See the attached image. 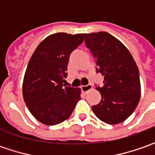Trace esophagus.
<instances>
[{
	"mask_svg": "<svg viewBox=\"0 0 155 155\" xmlns=\"http://www.w3.org/2000/svg\"><path fill=\"white\" fill-rule=\"evenodd\" d=\"M92 85L91 84H87V85H83V86H81V90H82V91L84 93H86L88 91H90L91 90H92Z\"/></svg>",
	"mask_w": 155,
	"mask_h": 155,
	"instance_id": "esophagus-1",
	"label": "esophagus"
}]
</instances>
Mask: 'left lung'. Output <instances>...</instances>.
Returning a JSON list of instances; mask_svg holds the SVG:
<instances>
[{
  "label": "left lung",
  "instance_id": "8db88e82",
  "mask_svg": "<svg viewBox=\"0 0 155 155\" xmlns=\"http://www.w3.org/2000/svg\"><path fill=\"white\" fill-rule=\"evenodd\" d=\"M87 47L96 58L97 72L104 77V86L97 87L102 99L93 112L108 124L124 122L139 104V70L128 48L106 32L84 33Z\"/></svg>",
  "mask_w": 155,
  "mask_h": 155
}]
</instances>
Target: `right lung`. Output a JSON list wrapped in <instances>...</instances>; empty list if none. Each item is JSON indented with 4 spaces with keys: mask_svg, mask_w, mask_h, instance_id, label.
<instances>
[{
    "mask_svg": "<svg viewBox=\"0 0 155 155\" xmlns=\"http://www.w3.org/2000/svg\"><path fill=\"white\" fill-rule=\"evenodd\" d=\"M84 33H57L37 46L24 75L22 94L39 122L56 125L68 119L81 98L80 88L65 86L70 54L84 41Z\"/></svg>",
    "mask_w": 155,
    "mask_h": 155,
    "instance_id": "right-lung-1",
    "label": "right lung"
}]
</instances>
